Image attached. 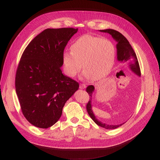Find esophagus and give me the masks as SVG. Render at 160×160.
Listing matches in <instances>:
<instances>
[{
    "mask_svg": "<svg viewBox=\"0 0 160 160\" xmlns=\"http://www.w3.org/2000/svg\"><path fill=\"white\" fill-rule=\"evenodd\" d=\"M86 88V85H85V84H83V83H80V89H85Z\"/></svg>",
    "mask_w": 160,
    "mask_h": 160,
    "instance_id": "1",
    "label": "esophagus"
}]
</instances>
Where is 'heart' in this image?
<instances>
[{"mask_svg": "<svg viewBox=\"0 0 160 160\" xmlns=\"http://www.w3.org/2000/svg\"><path fill=\"white\" fill-rule=\"evenodd\" d=\"M116 57V47L106 38L84 35L71 46V51H65L62 63L66 74L75 77L83 66L85 78L99 80L111 71Z\"/></svg>", "mask_w": 160, "mask_h": 160, "instance_id": "heart-1", "label": "heart"}]
</instances>
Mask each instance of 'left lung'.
Segmentation results:
<instances>
[{"instance_id":"obj_1","label":"left lung","mask_w":160,"mask_h":160,"mask_svg":"<svg viewBox=\"0 0 160 160\" xmlns=\"http://www.w3.org/2000/svg\"><path fill=\"white\" fill-rule=\"evenodd\" d=\"M102 32H106V33L110 34L113 37L116 42H117V44H116V48H117V58L119 61L121 63H129V66L132 72H134L135 74L140 75L141 72H140V68L139 66L138 61L136 54H135L133 48L130 44L129 42L127 40L126 38L123 36L122 34L118 31H116L114 29H104V30H100ZM94 90V88L93 85H89L88 88H86L87 92L90 95V99L86 105V109L88 111V114L90 115L91 118L94 121V123H97L99 126H101L102 128H104L106 129H115L118 128L122 124H119V125H107L106 123H102L98 121L94 115L92 110V105H91V99H92V92Z\"/></svg>"}]
</instances>
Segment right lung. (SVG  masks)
<instances>
[{
    "label": "right lung",
    "mask_w": 160,
    "mask_h": 160,
    "mask_svg": "<svg viewBox=\"0 0 160 160\" xmlns=\"http://www.w3.org/2000/svg\"><path fill=\"white\" fill-rule=\"evenodd\" d=\"M78 29H47L32 40L22 54L15 90L24 116L32 125L48 128L62 114L79 83L62 73V56Z\"/></svg>",
    "instance_id": "1"
}]
</instances>
